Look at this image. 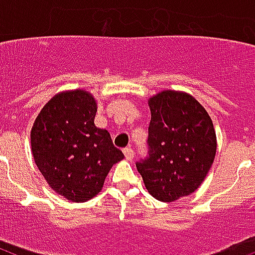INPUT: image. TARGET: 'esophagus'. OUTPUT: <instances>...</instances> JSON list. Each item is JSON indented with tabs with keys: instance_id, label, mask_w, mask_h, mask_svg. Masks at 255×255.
Listing matches in <instances>:
<instances>
[{
	"instance_id": "1",
	"label": "esophagus",
	"mask_w": 255,
	"mask_h": 255,
	"mask_svg": "<svg viewBox=\"0 0 255 255\" xmlns=\"http://www.w3.org/2000/svg\"><path fill=\"white\" fill-rule=\"evenodd\" d=\"M124 156H126V159L128 160V161H131L132 159H133V157H135V152H133V149H132V148H126V149H124Z\"/></svg>"
}]
</instances>
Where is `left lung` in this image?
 Returning <instances> with one entry per match:
<instances>
[{"instance_id": "obj_1", "label": "left lung", "mask_w": 255, "mask_h": 255, "mask_svg": "<svg viewBox=\"0 0 255 255\" xmlns=\"http://www.w3.org/2000/svg\"><path fill=\"white\" fill-rule=\"evenodd\" d=\"M149 155L136 163L148 193L164 202L186 197L197 189L216 157L213 122L193 96L164 90L148 99Z\"/></svg>"}]
</instances>
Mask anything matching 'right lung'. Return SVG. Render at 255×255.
I'll return each instance as SVG.
<instances>
[{
  "label": "right lung",
  "mask_w": 255,
  "mask_h": 255,
  "mask_svg": "<svg viewBox=\"0 0 255 255\" xmlns=\"http://www.w3.org/2000/svg\"><path fill=\"white\" fill-rule=\"evenodd\" d=\"M96 111L91 92H58L38 114L30 133L34 161L46 182L73 202L95 197L112 165L124 159L107 129L94 124Z\"/></svg>",
  "instance_id": "1"
}]
</instances>
